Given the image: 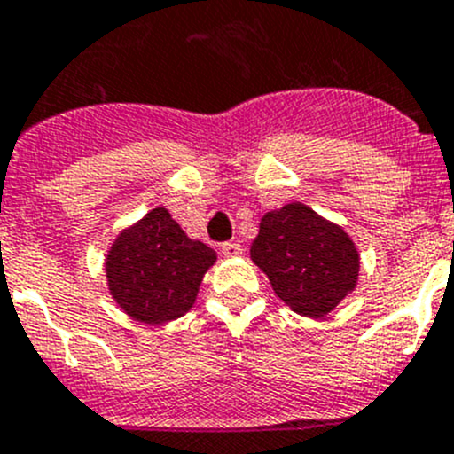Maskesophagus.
I'll list each match as a JSON object with an SVG mask.
<instances>
[{
  "label": "esophagus",
  "mask_w": 454,
  "mask_h": 454,
  "mask_svg": "<svg viewBox=\"0 0 454 454\" xmlns=\"http://www.w3.org/2000/svg\"><path fill=\"white\" fill-rule=\"evenodd\" d=\"M222 254L232 259V256H239L241 254V246L235 244V241H228V244L222 246Z\"/></svg>",
  "instance_id": "esophagus-1"
}]
</instances>
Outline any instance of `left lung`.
Masks as SVG:
<instances>
[{"mask_svg":"<svg viewBox=\"0 0 454 454\" xmlns=\"http://www.w3.org/2000/svg\"><path fill=\"white\" fill-rule=\"evenodd\" d=\"M250 259L292 312L320 318L358 286L360 254L347 231L301 201L261 217Z\"/></svg>","mask_w":454,"mask_h":454,"instance_id":"obj_1","label":"left lung"}]
</instances>
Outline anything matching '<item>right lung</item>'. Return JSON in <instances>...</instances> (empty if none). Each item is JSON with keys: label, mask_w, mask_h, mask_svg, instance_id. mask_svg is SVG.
Wrapping results in <instances>:
<instances>
[{"label": "right lung", "mask_w": 454, "mask_h": 454, "mask_svg": "<svg viewBox=\"0 0 454 454\" xmlns=\"http://www.w3.org/2000/svg\"><path fill=\"white\" fill-rule=\"evenodd\" d=\"M217 253L191 239L164 206L122 228L105 256L107 290L118 308L145 325H164L195 305Z\"/></svg>", "instance_id": "right-lung-1"}]
</instances>
